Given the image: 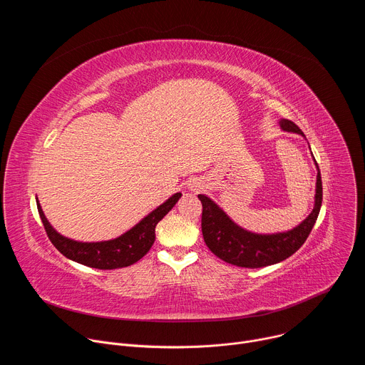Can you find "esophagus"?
<instances>
[{"instance_id": "34e87169", "label": "esophagus", "mask_w": 365, "mask_h": 365, "mask_svg": "<svg viewBox=\"0 0 365 365\" xmlns=\"http://www.w3.org/2000/svg\"><path fill=\"white\" fill-rule=\"evenodd\" d=\"M187 189H189L190 192H193V193H197L200 189H203V185H202V182H199V180H190V182L187 183Z\"/></svg>"}]
</instances>
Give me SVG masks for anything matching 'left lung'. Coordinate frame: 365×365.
Listing matches in <instances>:
<instances>
[{"label":"left lung","instance_id":"8db88e82","mask_svg":"<svg viewBox=\"0 0 365 365\" xmlns=\"http://www.w3.org/2000/svg\"><path fill=\"white\" fill-rule=\"evenodd\" d=\"M283 131L304 137L302 130L290 120H280ZM317 168L318 163L315 162ZM202 202V234L205 244L224 262L245 267L259 269L283 262L294 254L314 228L322 205V179L318 168L315 206L297 227L286 232L255 234L237 225L221 207L207 196L197 195Z\"/></svg>","mask_w":365,"mask_h":365}]
</instances>
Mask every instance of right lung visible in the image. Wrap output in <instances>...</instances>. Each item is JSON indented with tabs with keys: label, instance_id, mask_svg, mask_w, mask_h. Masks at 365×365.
<instances>
[{
	"label": "right lung",
	"instance_id": "obj_1",
	"mask_svg": "<svg viewBox=\"0 0 365 365\" xmlns=\"http://www.w3.org/2000/svg\"><path fill=\"white\" fill-rule=\"evenodd\" d=\"M182 193H175L160 206L144 217L130 231L118 238L99 242H81L61 235L50 225L37 200V210L48 240L65 257L73 262L99 270H113L131 266L143 258L155 240V225L162 221L176 205Z\"/></svg>",
	"mask_w": 365,
	"mask_h": 365
}]
</instances>
